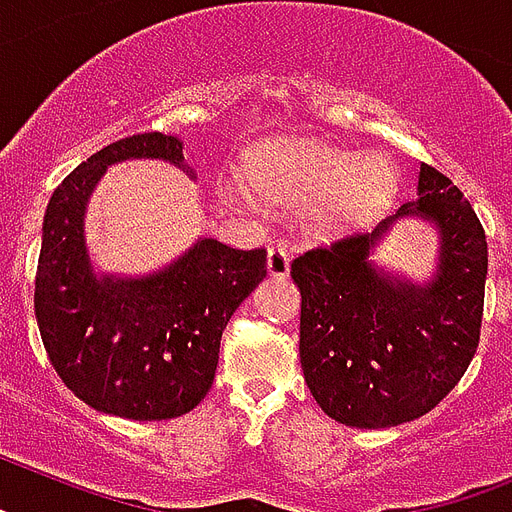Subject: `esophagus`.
Here are the masks:
<instances>
[{
	"instance_id": "1",
	"label": "esophagus",
	"mask_w": 512,
	"mask_h": 512,
	"mask_svg": "<svg viewBox=\"0 0 512 512\" xmlns=\"http://www.w3.org/2000/svg\"><path fill=\"white\" fill-rule=\"evenodd\" d=\"M266 269L272 277L282 280L290 272V253H287L285 246H272L269 253H266Z\"/></svg>"
}]
</instances>
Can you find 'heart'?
Masks as SVG:
<instances>
[{"mask_svg": "<svg viewBox=\"0 0 512 512\" xmlns=\"http://www.w3.org/2000/svg\"><path fill=\"white\" fill-rule=\"evenodd\" d=\"M243 180L266 204L303 206V225L314 235L366 225L390 204L398 188V172L387 156H356L327 143L290 138L259 143L248 151Z\"/></svg>", "mask_w": 512, "mask_h": 512, "instance_id": "heart-1", "label": "heart"}]
</instances>
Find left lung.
Masks as SVG:
<instances>
[{
	"mask_svg": "<svg viewBox=\"0 0 512 512\" xmlns=\"http://www.w3.org/2000/svg\"><path fill=\"white\" fill-rule=\"evenodd\" d=\"M421 216L440 230L432 283L413 286L368 264L395 218ZM301 366L329 418L384 429L424 416L450 395L479 348L487 235L458 185L421 164L418 201L371 235H350L301 253Z\"/></svg>",
	"mask_w": 512,
	"mask_h": 512,
	"instance_id": "left-lung-1",
	"label": "left lung"
}]
</instances>
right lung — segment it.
Listing matches in <instances>:
<instances>
[{
  "mask_svg": "<svg viewBox=\"0 0 512 512\" xmlns=\"http://www.w3.org/2000/svg\"><path fill=\"white\" fill-rule=\"evenodd\" d=\"M122 159L185 170L183 141L164 133L130 135L78 164L46 206L33 308L67 390L109 416L162 421L193 411L211 390L222 332L266 277V251L201 238L149 277H96L83 214L104 170Z\"/></svg>",
  "mask_w": 512,
  "mask_h": 512,
  "instance_id": "obj_1",
  "label": "right lung"
}]
</instances>
